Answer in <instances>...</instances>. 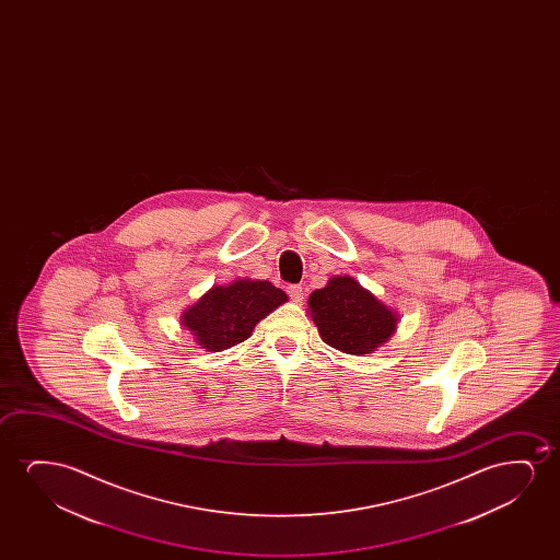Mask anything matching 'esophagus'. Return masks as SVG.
Segmentation results:
<instances>
[{"label": "esophagus", "instance_id": "1", "mask_svg": "<svg viewBox=\"0 0 560 560\" xmlns=\"http://www.w3.org/2000/svg\"><path fill=\"white\" fill-rule=\"evenodd\" d=\"M287 292H289V296H291L294 304H300V302L304 300V289H302L300 284H291V287L287 289Z\"/></svg>", "mask_w": 560, "mask_h": 560}]
</instances>
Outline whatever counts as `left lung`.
I'll use <instances>...</instances> for the list:
<instances>
[{"instance_id": "8db88e82", "label": "left lung", "mask_w": 560, "mask_h": 560, "mask_svg": "<svg viewBox=\"0 0 560 560\" xmlns=\"http://www.w3.org/2000/svg\"><path fill=\"white\" fill-rule=\"evenodd\" d=\"M307 314L325 345L350 355H365L386 345L399 315L350 276H332L310 294Z\"/></svg>"}]
</instances>
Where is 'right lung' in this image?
<instances>
[{
	"mask_svg": "<svg viewBox=\"0 0 560 560\" xmlns=\"http://www.w3.org/2000/svg\"><path fill=\"white\" fill-rule=\"evenodd\" d=\"M289 300L281 289L260 279L214 284L182 312V325L207 352H222L253 335L256 323Z\"/></svg>",
	"mask_w": 560,
	"mask_h": 560,
	"instance_id": "1",
	"label": "right lung"
}]
</instances>
